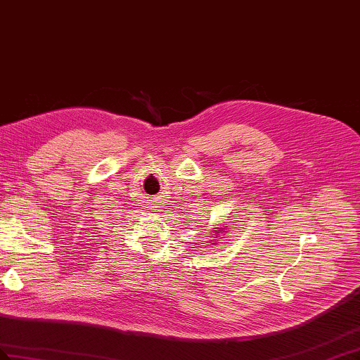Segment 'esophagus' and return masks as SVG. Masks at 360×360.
<instances>
[{"instance_id":"esophagus-1","label":"esophagus","mask_w":360,"mask_h":360,"mask_svg":"<svg viewBox=\"0 0 360 360\" xmlns=\"http://www.w3.org/2000/svg\"><path fill=\"white\" fill-rule=\"evenodd\" d=\"M160 199H161V198H153V199H152V202H150L152 208H155V210L160 208V205H161V204H160ZM158 211H161V210H158Z\"/></svg>"}]
</instances>
